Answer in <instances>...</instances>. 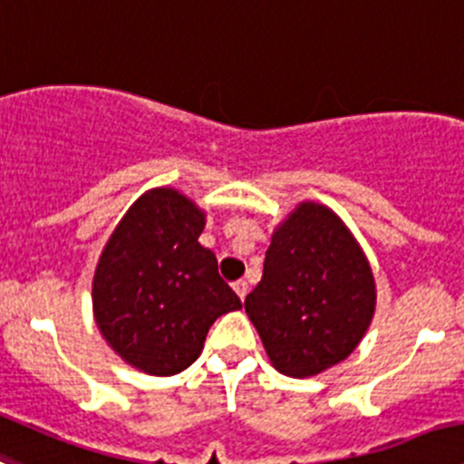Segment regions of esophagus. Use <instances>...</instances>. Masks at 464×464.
<instances>
[{
  "label": "esophagus",
  "instance_id": "obj_1",
  "mask_svg": "<svg viewBox=\"0 0 464 464\" xmlns=\"http://www.w3.org/2000/svg\"><path fill=\"white\" fill-rule=\"evenodd\" d=\"M233 290H236V295L240 296L242 301H245L246 292H249V285H246V281H236V283H233Z\"/></svg>",
  "mask_w": 464,
  "mask_h": 464
}]
</instances>
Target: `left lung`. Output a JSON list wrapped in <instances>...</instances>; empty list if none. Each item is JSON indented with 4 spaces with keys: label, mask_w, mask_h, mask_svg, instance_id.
Returning <instances> with one entry per match:
<instances>
[{
    "label": "left lung",
    "mask_w": 464,
    "mask_h": 464,
    "mask_svg": "<svg viewBox=\"0 0 464 464\" xmlns=\"http://www.w3.org/2000/svg\"><path fill=\"white\" fill-rule=\"evenodd\" d=\"M245 310L274 370L308 379L344 361L365 337L376 310L374 272L340 215L301 201L274 228Z\"/></svg>",
    "instance_id": "8db88e82"
}]
</instances>
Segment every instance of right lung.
I'll list each match as a JSON object with an SVG mask.
<instances>
[{
	"label": "right lung",
	"mask_w": 464,
	"mask_h": 464,
	"mask_svg": "<svg viewBox=\"0 0 464 464\" xmlns=\"http://www.w3.org/2000/svg\"><path fill=\"white\" fill-rule=\"evenodd\" d=\"M206 213L174 188L138 197L108 237L92 276L99 333L150 376L188 370L218 317L242 304L199 245Z\"/></svg>",
	"instance_id": "obj_1"
}]
</instances>
